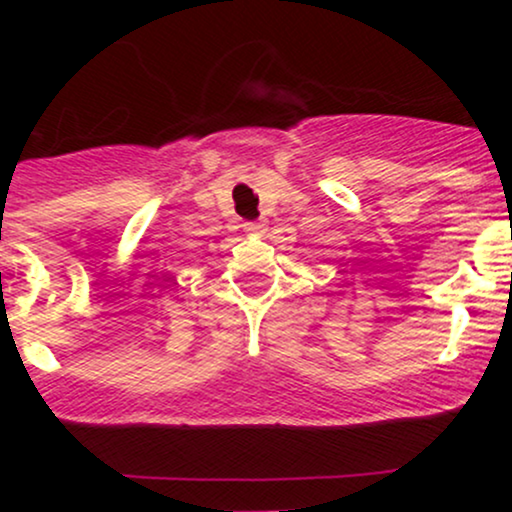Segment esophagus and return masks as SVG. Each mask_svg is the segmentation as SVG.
<instances>
[{
	"mask_svg": "<svg viewBox=\"0 0 512 512\" xmlns=\"http://www.w3.org/2000/svg\"><path fill=\"white\" fill-rule=\"evenodd\" d=\"M245 231H248L250 236H262V233L267 231V223H264V221H248V223H245Z\"/></svg>",
	"mask_w": 512,
	"mask_h": 512,
	"instance_id": "1",
	"label": "esophagus"
}]
</instances>
